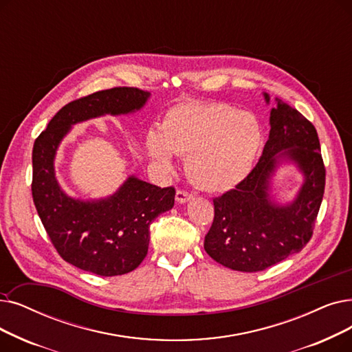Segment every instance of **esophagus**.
Returning <instances> with one entry per match:
<instances>
[{
  "mask_svg": "<svg viewBox=\"0 0 352 352\" xmlns=\"http://www.w3.org/2000/svg\"><path fill=\"white\" fill-rule=\"evenodd\" d=\"M191 198H192V194H190L188 191H184V190H178L175 194V200L178 204H186L191 200Z\"/></svg>",
  "mask_w": 352,
  "mask_h": 352,
  "instance_id": "obj_1",
  "label": "esophagus"
}]
</instances>
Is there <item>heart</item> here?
Instances as JSON below:
<instances>
[{
  "mask_svg": "<svg viewBox=\"0 0 352 352\" xmlns=\"http://www.w3.org/2000/svg\"><path fill=\"white\" fill-rule=\"evenodd\" d=\"M261 145L262 128L253 113L197 100L173 106L144 140L146 155L166 168L173 166V152L187 155V175L210 192L237 187L250 174Z\"/></svg>",
  "mask_w": 352,
  "mask_h": 352,
  "instance_id": "heart-1",
  "label": "heart"
}]
</instances>
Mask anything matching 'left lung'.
Segmentation results:
<instances>
[{
  "mask_svg": "<svg viewBox=\"0 0 352 352\" xmlns=\"http://www.w3.org/2000/svg\"><path fill=\"white\" fill-rule=\"evenodd\" d=\"M263 96L269 103L270 96ZM269 124V140L252 173L212 200L214 220L204 240L211 258L239 272L265 270L300 252L311 240L324 197L325 166L315 126L278 98ZM287 163L304 181L294 200L282 205L270 194V182Z\"/></svg>",
  "mask_w": 352,
  "mask_h": 352,
  "instance_id": "1",
  "label": "left lung"
}]
</instances>
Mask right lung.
Here are the masks:
<instances>
[{"label":"right lung","mask_w":352,"mask_h":352,"mask_svg":"<svg viewBox=\"0 0 352 352\" xmlns=\"http://www.w3.org/2000/svg\"><path fill=\"white\" fill-rule=\"evenodd\" d=\"M151 94L136 87L100 90L63 106L33 148V200L41 223L65 261L99 276L138 267L149 246V226L174 206L175 190L129 175L116 192L98 200L67 195L56 178L57 149L72 126L104 115L141 111Z\"/></svg>","instance_id":"add662e5"}]
</instances>
